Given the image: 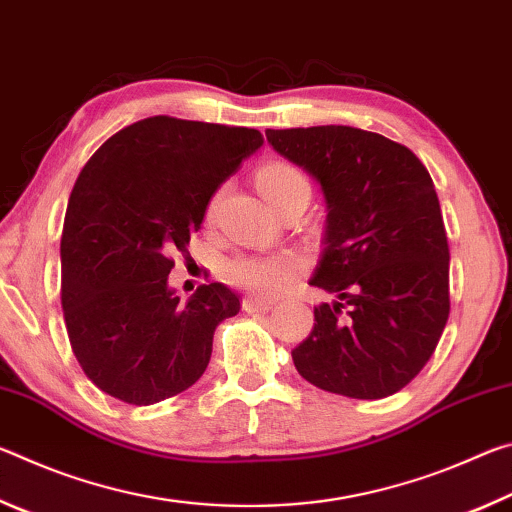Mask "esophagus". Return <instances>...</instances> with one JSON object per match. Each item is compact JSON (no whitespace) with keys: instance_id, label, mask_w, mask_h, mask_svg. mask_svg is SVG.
Returning a JSON list of instances; mask_svg holds the SVG:
<instances>
[{"instance_id":"obj_1","label":"esophagus","mask_w":512,"mask_h":512,"mask_svg":"<svg viewBox=\"0 0 512 512\" xmlns=\"http://www.w3.org/2000/svg\"><path fill=\"white\" fill-rule=\"evenodd\" d=\"M241 309H244L246 314H266V311H271V302L244 298V302H241Z\"/></svg>"}]
</instances>
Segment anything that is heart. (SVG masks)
Segmentation results:
<instances>
[{
    "instance_id": "b5f03b06",
    "label": "heart",
    "mask_w": 512,
    "mask_h": 512,
    "mask_svg": "<svg viewBox=\"0 0 512 512\" xmlns=\"http://www.w3.org/2000/svg\"><path fill=\"white\" fill-rule=\"evenodd\" d=\"M257 187L277 212L298 198L311 194L309 180L296 164L284 160L264 162L257 169ZM221 192L207 203V219H212L219 205ZM300 262L293 255H237L225 264V277L230 284L248 291L255 298H273L298 275Z\"/></svg>"
}]
</instances>
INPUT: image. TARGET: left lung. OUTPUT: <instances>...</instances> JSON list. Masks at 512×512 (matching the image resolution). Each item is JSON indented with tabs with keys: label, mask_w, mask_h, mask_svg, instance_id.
Masks as SVG:
<instances>
[{
	"label": "left lung",
	"mask_w": 512,
	"mask_h": 512,
	"mask_svg": "<svg viewBox=\"0 0 512 512\" xmlns=\"http://www.w3.org/2000/svg\"><path fill=\"white\" fill-rule=\"evenodd\" d=\"M273 149L318 180L325 250L314 329L291 352L309 384L381 400L427 366L449 318V246L436 187L406 146L352 126L268 128Z\"/></svg>",
	"instance_id": "left-lung-1"
}]
</instances>
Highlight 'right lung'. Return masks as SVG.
Segmentation results:
<instances>
[{"mask_svg": "<svg viewBox=\"0 0 512 512\" xmlns=\"http://www.w3.org/2000/svg\"><path fill=\"white\" fill-rule=\"evenodd\" d=\"M255 128L167 115L121 128L85 164L67 203L60 300L74 357L115 400L149 406L196 384L214 329L239 314L225 284L187 302L169 289L216 189L255 153Z\"/></svg>", "mask_w": 512, "mask_h": 512, "instance_id": "1", "label": "right lung"}]
</instances>
